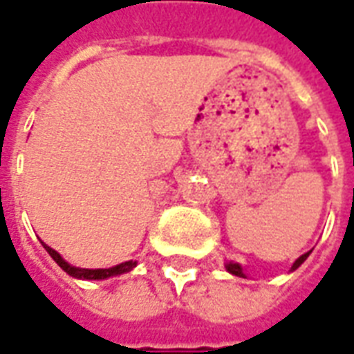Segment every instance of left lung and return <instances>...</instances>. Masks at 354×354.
Instances as JSON below:
<instances>
[{
  "label": "left lung",
  "instance_id": "obj_1",
  "mask_svg": "<svg viewBox=\"0 0 354 354\" xmlns=\"http://www.w3.org/2000/svg\"><path fill=\"white\" fill-rule=\"evenodd\" d=\"M309 254H311V252H307V254H304V256H299V258L294 261V266H292V271L301 266V263L307 260V256H309ZM225 267H227V271H230L231 274H237V277H245V273H243V269H241V266H239V263H227Z\"/></svg>",
  "mask_w": 354,
  "mask_h": 354
}]
</instances>
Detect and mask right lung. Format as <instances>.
<instances>
[{
    "label": "right lung",
    "instance_id": "add662e5",
    "mask_svg": "<svg viewBox=\"0 0 354 354\" xmlns=\"http://www.w3.org/2000/svg\"><path fill=\"white\" fill-rule=\"evenodd\" d=\"M45 246V250L49 252V256L53 260L57 261L58 266L64 269L66 273L72 274L75 279H87V281H100V279H108V277H115V274H123L129 273L132 267L136 266V261H124V263H119L115 267H109V269H81V267H73L70 266L68 261L62 260V256L57 252V250H53L47 245Z\"/></svg>",
    "mask_w": 354,
    "mask_h": 354
}]
</instances>
